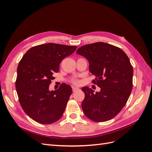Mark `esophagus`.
I'll return each mask as SVG.
<instances>
[{
    "label": "esophagus",
    "instance_id": "34e87169",
    "mask_svg": "<svg viewBox=\"0 0 152 152\" xmlns=\"http://www.w3.org/2000/svg\"><path fill=\"white\" fill-rule=\"evenodd\" d=\"M79 89L78 88V87H73V92H75L77 91H79Z\"/></svg>",
    "mask_w": 152,
    "mask_h": 152
}]
</instances>
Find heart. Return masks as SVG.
Here are the masks:
<instances>
[{
	"instance_id": "b5f03b06",
	"label": "heart",
	"mask_w": 152,
	"mask_h": 152,
	"mask_svg": "<svg viewBox=\"0 0 152 152\" xmlns=\"http://www.w3.org/2000/svg\"><path fill=\"white\" fill-rule=\"evenodd\" d=\"M73 83L75 84V85H80V82L79 80H75L73 81Z\"/></svg>"
}]
</instances>
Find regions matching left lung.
I'll list each match as a JSON object with an SVG mask.
<instances>
[{
    "instance_id": "left-lung-1",
    "label": "left lung",
    "mask_w": 152,
    "mask_h": 152,
    "mask_svg": "<svg viewBox=\"0 0 152 152\" xmlns=\"http://www.w3.org/2000/svg\"><path fill=\"white\" fill-rule=\"evenodd\" d=\"M77 54L85 57L95 75L93 83L101 88L96 92L84 87L82 108L94 122H105L115 117L126 105L132 89L133 68L127 54L118 47L104 42L87 44Z\"/></svg>"
}]
</instances>
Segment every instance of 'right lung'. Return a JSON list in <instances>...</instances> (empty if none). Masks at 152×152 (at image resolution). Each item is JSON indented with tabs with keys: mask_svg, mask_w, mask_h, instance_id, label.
Returning <instances> with one entry per match:
<instances>
[{
	"mask_svg": "<svg viewBox=\"0 0 152 152\" xmlns=\"http://www.w3.org/2000/svg\"><path fill=\"white\" fill-rule=\"evenodd\" d=\"M77 48L53 43L36 45L27 50L18 64L15 85L19 102L37 122L50 124L62 117L72 87L63 83L58 89L50 91L49 87L63 59Z\"/></svg>",
	"mask_w": 152,
	"mask_h": 152,
	"instance_id": "1",
	"label": "right lung"
}]
</instances>
